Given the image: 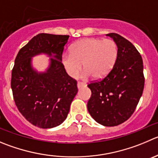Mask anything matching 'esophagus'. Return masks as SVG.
Instances as JSON below:
<instances>
[{
  "label": "esophagus",
  "instance_id": "obj_1",
  "mask_svg": "<svg viewBox=\"0 0 158 158\" xmlns=\"http://www.w3.org/2000/svg\"><path fill=\"white\" fill-rule=\"evenodd\" d=\"M86 86V84L85 83H83V82H77V88H83V87H85Z\"/></svg>",
  "mask_w": 158,
  "mask_h": 158
}]
</instances>
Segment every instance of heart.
I'll list each match as a JSON object with an SVG mask.
<instances>
[{
  "label": "heart",
  "instance_id": "1",
  "mask_svg": "<svg viewBox=\"0 0 158 158\" xmlns=\"http://www.w3.org/2000/svg\"><path fill=\"white\" fill-rule=\"evenodd\" d=\"M118 47L110 39L87 38L75 43L70 53L63 56L62 63L66 71L71 77H76L82 69L85 70L84 78L92 76L95 79L106 77L115 65Z\"/></svg>",
  "mask_w": 158,
  "mask_h": 158
}]
</instances>
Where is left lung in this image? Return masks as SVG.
<instances>
[{"instance_id": "1", "label": "left lung", "mask_w": 158, "mask_h": 158, "mask_svg": "<svg viewBox=\"0 0 158 158\" xmlns=\"http://www.w3.org/2000/svg\"><path fill=\"white\" fill-rule=\"evenodd\" d=\"M118 47L112 70L100 81L88 87L91 96L88 110L97 123L115 127L127 121L139 102L144 88L143 65L141 55L134 46L116 33H109Z\"/></svg>"}]
</instances>
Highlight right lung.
Masks as SVG:
<instances>
[{
	"label": "right lung",
	"mask_w": 158,
	"mask_h": 158,
	"mask_svg": "<svg viewBox=\"0 0 158 158\" xmlns=\"http://www.w3.org/2000/svg\"><path fill=\"white\" fill-rule=\"evenodd\" d=\"M69 35L40 33L19 50L11 72L10 87L16 106L32 125L43 129L57 127L67 118L77 93V81L62 64ZM46 53L53 57L44 73L31 67V57Z\"/></svg>",
	"instance_id": "obj_1"
}]
</instances>
